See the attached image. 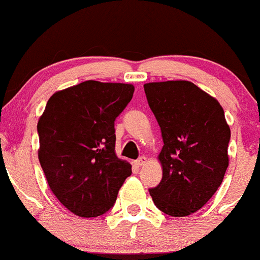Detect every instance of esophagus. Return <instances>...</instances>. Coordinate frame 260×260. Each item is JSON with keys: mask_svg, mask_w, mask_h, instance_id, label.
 Listing matches in <instances>:
<instances>
[{"mask_svg": "<svg viewBox=\"0 0 260 260\" xmlns=\"http://www.w3.org/2000/svg\"><path fill=\"white\" fill-rule=\"evenodd\" d=\"M135 163H137L138 167H142V166H144L145 163H147V157H144V155H143V157H139Z\"/></svg>", "mask_w": 260, "mask_h": 260, "instance_id": "34e87169", "label": "esophagus"}]
</instances>
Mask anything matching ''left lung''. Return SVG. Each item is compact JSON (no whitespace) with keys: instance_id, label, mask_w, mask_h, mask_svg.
<instances>
[{"instance_id":"left-lung-1","label":"left lung","mask_w":260,"mask_h":260,"mask_svg":"<svg viewBox=\"0 0 260 260\" xmlns=\"http://www.w3.org/2000/svg\"><path fill=\"white\" fill-rule=\"evenodd\" d=\"M144 91L163 138V176L149 192L163 213L189 216L213 197L229 167L223 108L190 81L148 83Z\"/></svg>"}]
</instances>
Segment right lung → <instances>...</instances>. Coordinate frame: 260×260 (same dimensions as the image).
Segmentation results:
<instances>
[{"label": "right lung", "instance_id": "add662e5", "mask_svg": "<svg viewBox=\"0 0 260 260\" xmlns=\"http://www.w3.org/2000/svg\"><path fill=\"white\" fill-rule=\"evenodd\" d=\"M134 86L88 80L54 93L37 130L39 163L52 192L79 217L113 207L132 166L115 153V121Z\"/></svg>", "mask_w": 260, "mask_h": 260}]
</instances>
